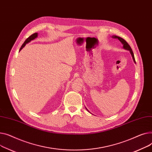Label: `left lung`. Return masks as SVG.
<instances>
[{
	"label": "left lung",
	"instance_id": "1",
	"mask_svg": "<svg viewBox=\"0 0 152 152\" xmlns=\"http://www.w3.org/2000/svg\"><path fill=\"white\" fill-rule=\"evenodd\" d=\"M112 37L113 38V39H118V40L120 41V42L123 44V48L125 49V50H126L129 51V52H130V53H131V56H132V59H133L134 62L135 63H136V61H135L133 51H132V50L131 47L129 46V45L126 42V41L124 40L123 39H122V38H121V37H118V36H117V35H112ZM85 108H86V107H85ZM86 109L89 112V110H88L86 108Z\"/></svg>",
	"mask_w": 152,
	"mask_h": 152
}]
</instances>
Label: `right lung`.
Segmentation results:
<instances>
[{
  "label": "right lung",
  "instance_id": "obj_1",
  "mask_svg": "<svg viewBox=\"0 0 152 152\" xmlns=\"http://www.w3.org/2000/svg\"><path fill=\"white\" fill-rule=\"evenodd\" d=\"M37 36H38V33H34V34H32L31 36H29L28 39H27L25 41H24V42L23 43V44L22 45V46H21V47L20 48V51H21L24 47V46L26 45V44H27V43H28L29 42H30L31 40H34L35 38H37Z\"/></svg>",
  "mask_w": 152,
  "mask_h": 152
}]
</instances>
